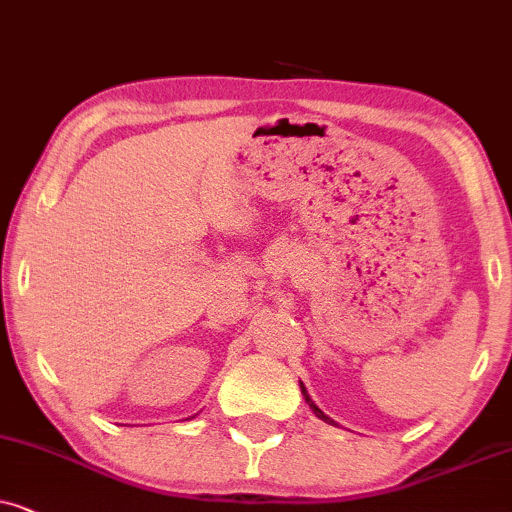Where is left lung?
Returning <instances> with one entry per match:
<instances>
[{"label":"left lung","instance_id":"obj_1","mask_svg":"<svg viewBox=\"0 0 512 512\" xmlns=\"http://www.w3.org/2000/svg\"><path fill=\"white\" fill-rule=\"evenodd\" d=\"M299 386H302V384H299ZM302 393H304L306 403H309V407H311V410H313V414H316V417H318V419H323V421H327V424H335V421H332L330 417H325V414H323V412H320L316 405H313V400L309 398V393H306V388H304V386H302Z\"/></svg>","mask_w":512,"mask_h":512}]
</instances>
